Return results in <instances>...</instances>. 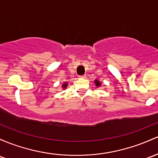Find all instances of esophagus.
Returning <instances> with one entry per match:
<instances>
[{"label":"esophagus","mask_w":158,"mask_h":158,"mask_svg":"<svg viewBox=\"0 0 158 158\" xmlns=\"http://www.w3.org/2000/svg\"><path fill=\"white\" fill-rule=\"evenodd\" d=\"M79 79H85L86 76L85 75H83V76H79Z\"/></svg>","instance_id":"34e87169"}]
</instances>
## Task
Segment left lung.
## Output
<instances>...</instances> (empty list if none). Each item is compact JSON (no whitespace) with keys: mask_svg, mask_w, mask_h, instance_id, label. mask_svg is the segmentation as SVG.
Returning <instances> with one entry per match:
<instances>
[{"mask_svg":"<svg viewBox=\"0 0 158 158\" xmlns=\"http://www.w3.org/2000/svg\"><path fill=\"white\" fill-rule=\"evenodd\" d=\"M94 83H95V85H96L97 87H99V86L101 85V83L99 82L98 79H96V80H94Z\"/></svg>","mask_w":158,"mask_h":158,"instance_id":"left-lung-1","label":"left lung"}]
</instances>
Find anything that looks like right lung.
Here are the masks:
<instances>
[{"label": "right lung", "mask_w": 158, "mask_h": 158, "mask_svg": "<svg viewBox=\"0 0 158 158\" xmlns=\"http://www.w3.org/2000/svg\"><path fill=\"white\" fill-rule=\"evenodd\" d=\"M67 87V82H64L63 85H62V88H63V89H65V88Z\"/></svg>", "instance_id": "1"}]
</instances>
